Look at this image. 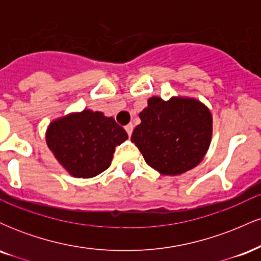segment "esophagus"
Instances as JSON below:
<instances>
[{
	"instance_id": "1",
	"label": "esophagus",
	"mask_w": 261,
	"mask_h": 261,
	"mask_svg": "<svg viewBox=\"0 0 261 261\" xmlns=\"http://www.w3.org/2000/svg\"><path fill=\"white\" fill-rule=\"evenodd\" d=\"M125 130H126V133H127V135H128V137H130L131 135H133L134 125H133V124H128V125H126V126H125Z\"/></svg>"
}]
</instances>
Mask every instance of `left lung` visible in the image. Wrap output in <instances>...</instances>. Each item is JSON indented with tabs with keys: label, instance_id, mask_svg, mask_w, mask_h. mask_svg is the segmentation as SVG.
<instances>
[{
	"label": "left lung",
	"instance_id": "1",
	"mask_svg": "<svg viewBox=\"0 0 261 261\" xmlns=\"http://www.w3.org/2000/svg\"><path fill=\"white\" fill-rule=\"evenodd\" d=\"M140 119L131 141L161 174L179 175L203 160L212 137V115L199 100L152 97Z\"/></svg>",
	"mask_w": 261,
	"mask_h": 261
}]
</instances>
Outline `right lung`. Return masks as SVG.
Masks as SVG:
<instances>
[{"mask_svg":"<svg viewBox=\"0 0 261 261\" xmlns=\"http://www.w3.org/2000/svg\"><path fill=\"white\" fill-rule=\"evenodd\" d=\"M127 140L126 131L113 118L86 109L50 124L47 147L76 178H93L109 168L115 147Z\"/></svg>","mask_w":261,"mask_h":261,"instance_id":"obj_1","label":"right lung"}]
</instances>
